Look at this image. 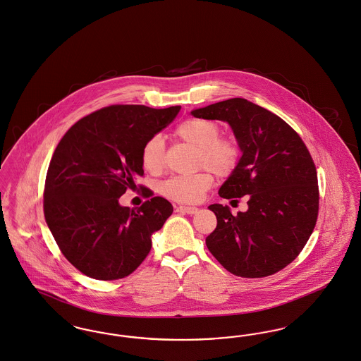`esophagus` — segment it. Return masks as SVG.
<instances>
[{
    "label": "esophagus",
    "instance_id": "obj_1",
    "mask_svg": "<svg viewBox=\"0 0 361 361\" xmlns=\"http://www.w3.org/2000/svg\"><path fill=\"white\" fill-rule=\"evenodd\" d=\"M176 211H177V212H181V214L193 215V214H196V212L199 211V208H196V207H188V205H180V207L176 208Z\"/></svg>",
    "mask_w": 361,
    "mask_h": 361
}]
</instances>
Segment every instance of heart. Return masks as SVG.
Here are the masks:
<instances>
[{"label": "heart", "mask_w": 361, "mask_h": 361, "mask_svg": "<svg viewBox=\"0 0 361 361\" xmlns=\"http://www.w3.org/2000/svg\"><path fill=\"white\" fill-rule=\"evenodd\" d=\"M174 133L181 141L199 149V166L209 169L219 177H227L238 168L242 159V146L235 137L219 135L220 126L215 121L190 118L181 122ZM141 162L150 173L162 171L165 142L161 135H153L145 142ZM212 184V174L202 171L189 176H173L159 185V192L174 202H196Z\"/></svg>", "instance_id": "1"}]
</instances>
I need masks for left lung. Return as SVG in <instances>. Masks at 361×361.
Masks as SVG:
<instances>
[{
  "mask_svg": "<svg viewBox=\"0 0 361 361\" xmlns=\"http://www.w3.org/2000/svg\"><path fill=\"white\" fill-rule=\"evenodd\" d=\"M192 116L228 122L243 152L219 195L247 196L248 209L233 216L227 205H209L217 226L205 245L231 274L263 278L281 271L300 255L317 221V171L306 145L282 118L243 98Z\"/></svg>",
  "mask_w": 361,
  "mask_h": 361,
  "instance_id": "obj_1",
  "label": "left lung"
}]
</instances>
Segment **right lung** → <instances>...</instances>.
I'll return each instance as SVG.
<instances>
[{
  "label": "right lung",
  "instance_id": "right-lung-1",
  "mask_svg": "<svg viewBox=\"0 0 361 361\" xmlns=\"http://www.w3.org/2000/svg\"><path fill=\"white\" fill-rule=\"evenodd\" d=\"M180 106L113 104L79 119L60 140L44 187V216L61 254L80 273L101 281L131 274L152 248V233L172 215L164 197L140 185L146 202L119 205L144 176L145 142L165 129Z\"/></svg>",
  "mask_w": 361,
  "mask_h": 361
}]
</instances>
